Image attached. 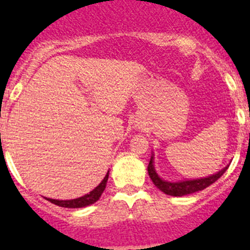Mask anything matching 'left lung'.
Segmentation results:
<instances>
[{
  "mask_svg": "<svg viewBox=\"0 0 250 250\" xmlns=\"http://www.w3.org/2000/svg\"><path fill=\"white\" fill-rule=\"evenodd\" d=\"M229 165L218 171L216 174H213L207 178H200V179H193V180H183V182H167L161 179L160 176L156 173L155 167H154V156L150 158L149 165H147V173H149L150 179L152 180L154 185L158 188L159 190L165 193L167 195L171 196H184L188 194H193L195 191H200L213 183H215L223 174L225 173V170L228 169Z\"/></svg>",
  "mask_w": 250,
  "mask_h": 250,
  "instance_id": "obj_1",
  "label": "left lung"
}]
</instances>
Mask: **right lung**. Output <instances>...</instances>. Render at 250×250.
Instances as JSON below:
<instances>
[{
    "label": "right lung",
    "instance_id": "1",
    "mask_svg": "<svg viewBox=\"0 0 250 250\" xmlns=\"http://www.w3.org/2000/svg\"><path fill=\"white\" fill-rule=\"evenodd\" d=\"M107 179H109V171L105 175L103 182L98 185V187L95 188L94 190L90 191L89 194H86V195L81 196V198H77V199H72V200H56V199H50V198H46L48 202H51L52 204L59 205V207L62 208H83L87 207V205L94 204L95 202H98L100 199L101 194L104 193L106 188V183H107Z\"/></svg>",
    "mask_w": 250,
    "mask_h": 250
}]
</instances>
